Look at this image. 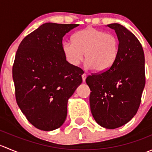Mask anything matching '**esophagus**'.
<instances>
[{"label":"esophagus","instance_id":"1","mask_svg":"<svg viewBox=\"0 0 152 152\" xmlns=\"http://www.w3.org/2000/svg\"><path fill=\"white\" fill-rule=\"evenodd\" d=\"M82 81H83V82H85L86 80V77H87V75H86L85 73H83L82 76Z\"/></svg>","mask_w":152,"mask_h":152}]
</instances>
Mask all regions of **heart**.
<instances>
[{
    "mask_svg": "<svg viewBox=\"0 0 152 152\" xmlns=\"http://www.w3.org/2000/svg\"><path fill=\"white\" fill-rule=\"evenodd\" d=\"M119 41L115 35L93 27L76 32L73 42H63L62 51L72 65H78L85 53L86 66L98 73L107 71L113 65L118 54Z\"/></svg>",
    "mask_w": 152,
    "mask_h": 152,
    "instance_id": "b5f03b06",
    "label": "heart"
}]
</instances>
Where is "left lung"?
<instances>
[{"label":"left lung","instance_id":"left-lung-1","mask_svg":"<svg viewBox=\"0 0 152 152\" xmlns=\"http://www.w3.org/2000/svg\"><path fill=\"white\" fill-rule=\"evenodd\" d=\"M119 41L118 54L107 71L86 79L90 105L98 124L113 129L128 123L137 113L145 84V57L140 42L126 27L112 23Z\"/></svg>","mask_w":152,"mask_h":152}]
</instances>
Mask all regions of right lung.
<instances>
[{"mask_svg":"<svg viewBox=\"0 0 152 152\" xmlns=\"http://www.w3.org/2000/svg\"><path fill=\"white\" fill-rule=\"evenodd\" d=\"M79 24L46 23L20 44L12 68L18 107L42 131L65 122L67 102L82 84V70L67 62L62 38Z\"/></svg>","mask_w":152,"mask_h":152,"instance_id":"right-lung-1","label":"right lung"}]
</instances>
